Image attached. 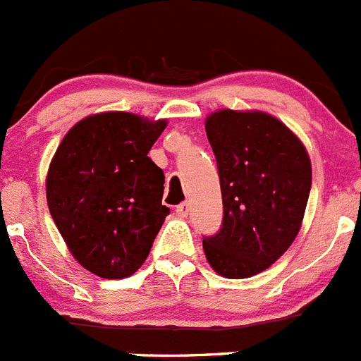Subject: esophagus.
I'll return each mask as SVG.
<instances>
[{"instance_id": "esophagus-1", "label": "esophagus", "mask_w": 361, "mask_h": 361, "mask_svg": "<svg viewBox=\"0 0 361 361\" xmlns=\"http://www.w3.org/2000/svg\"><path fill=\"white\" fill-rule=\"evenodd\" d=\"M175 212H177V216H180V218H186V216L190 214V204H188V202L178 204L177 207H175Z\"/></svg>"}]
</instances>
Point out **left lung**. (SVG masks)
I'll use <instances>...</instances> for the list:
<instances>
[{
	"instance_id": "1",
	"label": "left lung",
	"mask_w": 361,
	"mask_h": 361,
	"mask_svg": "<svg viewBox=\"0 0 361 361\" xmlns=\"http://www.w3.org/2000/svg\"><path fill=\"white\" fill-rule=\"evenodd\" d=\"M223 198L218 234L204 252L232 280L267 269L301 228L312 188L307 149L286 123L264 111L219 109L205 120Z\"/></svg>"
}]
</instances>
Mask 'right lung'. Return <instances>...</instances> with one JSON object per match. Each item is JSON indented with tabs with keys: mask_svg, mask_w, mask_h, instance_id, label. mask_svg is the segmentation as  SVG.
Segmentation results:
<instances>
[{
	"mask_svg": "<svg viewBox=\"0 0 361 361\" xmlns=\"http://www.w3.org/2000/svg\"><path fill=\"white\" fill-rule=\"evenodd\" d=\"M164 127L135 113H97L72 127L51 161V216L74 259L97 276L138 271L170 214L164 173L147 156Z\"/></svg>",
	"mask_w": 361,
	"mask_h": 361,
	"instance_id": "add662e5",
	"label": "right lung"
}]
</instances>
